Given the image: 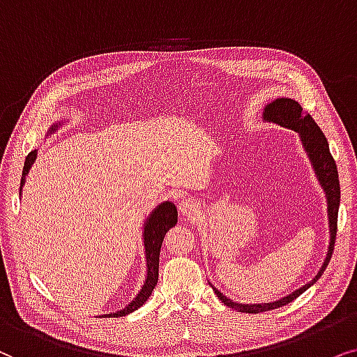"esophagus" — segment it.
<instances>
[{
	"instance_id": "34e87169",
	"label": "esophagus",
	"mask_w": 357,
	"mask_h": 357,
	"mask_svg": "<svg viewBox=\"0 0 357 357\" xmlns=\"http://www.w3.org/2000/svg\"><path fill=\"white\" fill-rule=\"evenodd\" d=\"M199 208H201V206H199V202L192 197H186V199H183L181 202H179V213H181L183 217L197 215Z\"/></svg>"
}]
</instances>
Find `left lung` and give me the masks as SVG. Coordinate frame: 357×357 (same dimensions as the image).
<instances>
[{"mask_svg": "<svg viewBox=\"0 0 357 357\" xmlns=\"http://www.w3.org/2000/svg\"><path fill=\"white\" fill-rule=\"evenodd\" d=\"M263 121L297 132L303 150H305L307 153V158L312 165L313 173H315L317 181L323 189V194H325L328 228H330V241H328L325 259H323V264L320 266V269H318L315 278H313L310 282H307L305 286L296 289V291L291 292L286 297H281L279 301L268 302V303H240V302L231 301L230 297L223 296L215 286H212V284L208 282L211 284V287L213 289V292L217 294V297L220 298L227 307L235 308V310L243 312V313H261V312L274 310V308H279L282 305H287V303H291L294 298H297L301 294L305 292L308 287H312L313 284L320 279L323 271L326 269L328 263H330L331 253H333V248H335L336 223H338V208H340V197H341L338 168H336L333 156L330 153L328 140L325 139V135H323L320 127L317 126V122L313 121L310 114H302L301 104H298L296 99L278 98L274 99V101L268 102L263 109Z\"/></svg>", "mask_w": 357, "mask_h": 357, "instance_id": "left-lung-1", "label": "left lung"}]
</instances>
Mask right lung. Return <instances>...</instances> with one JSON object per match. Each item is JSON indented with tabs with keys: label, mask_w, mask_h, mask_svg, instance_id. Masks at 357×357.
Instances as JSON below:
<instances>
[{
	"label": "right lung",
	"mask_w": 357,
	"mask_h": 357,
	"mask_svg": "<svg viewBox=\"0 0 357 357\" xmlns=\"http://www.w3.org/2000/svg\"><path fill=\"white\" fill-rule=\"evenodd\" d=\"M66 121H56L52 123L47 130V137L55 134L60 127H63ZM37 151L39 149L32 150L29 155H27L26 161H24V168H22V178H21V188H19V196L22 194V188L26 184V178L29 174V171L34 165V161L37 158ZM176 223H178V208L171 201H165L161 202L160 206H156L153 211L149 213V217L145 218L144 225H142V245H144V253H145V266H146V275L144 286L139 291V294L132 298V301L127 303L126 307L121 308V310L112 312V313H106L107 318H117V317H126L129 313L139 310V308L146 303L149 301L151 292L158 282V266H160V250H161V243H163V238L166 235V231H169V228H173Z\"/></svg>",
	"instance_id": "add662e5"
}]
</instances>
